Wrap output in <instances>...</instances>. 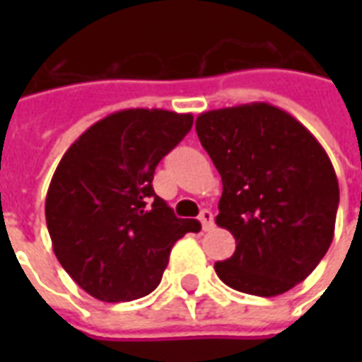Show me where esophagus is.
I'll use <instances>...</instances> for the list:
<instances>
[{"mask_svg":"<svg viewBox=\"0 0 362 362\" xmlns=\"http://www.w3.org/2000/svg\"><path fill=\"white\" fill-rule=\"evenodd\" d=\"M199 221H202V228H204V230L213 228V213L209 211V209H204V211L199 213Z\"/></svg>","mask_w":362,"mask_h":362,"instance_id":"1","label":"esophagus"}]
</instances>
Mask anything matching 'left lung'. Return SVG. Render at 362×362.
<instances>
[{"mask_svg":"<svg viewBox=\"0 0 362 362\" xmlns=\"http://www.w3.org/2000/svg\"><path fill=\"white\" fill-rule=\"evenodd\" d=\"M196 132L223 180L215 223L236 240L235 254L215 264L219 279L248 295L287 293L334 240L339 184L327 153L267 103L204 112Z\"/></svg>","mask_w":362,"mask_h":362,"instance_id":"left-lung-1","label":"left lung"}]
</instances>
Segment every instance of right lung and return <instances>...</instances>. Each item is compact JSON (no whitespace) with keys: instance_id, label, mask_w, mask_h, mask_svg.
<instances>
[{"instance_id":"1","label":"right lung","mask_w":362,"mask_h":362,"mask_svg":"<svg viewBox=\"0 0 362 362\" xmlns=\"http://www.w3.org/2000/svg\"><path fill=\"white\" fill-rule=\"evenodd\" d=\"M194 124L160 108L114 112L66 151L46 194V225L56 258L103 303L149 295L174 243L197 233L153 189V174Z\"/></svg>"}]
</instances>
